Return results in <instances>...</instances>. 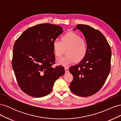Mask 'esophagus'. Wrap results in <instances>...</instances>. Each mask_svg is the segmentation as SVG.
I'll list each match as a JSON object with an SVG mask.
<instances>
[{
    "label": "esophagus",
    "instance_id": "34e87169",
    "mask_svg": "<svg viewBox=\"0 0 121 121\" xmlns=\"http://www.w3.org/2000/svg\"><path fill=\"white\" fill-rule=\"evenodd\" d=\"M65 73H69V68H68L65 67Z\"/></svg>",
    "mask_w": 121,
    "mask_h": 121
}]
</instances>
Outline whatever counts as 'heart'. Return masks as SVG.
<instances>
[{
    "mask_svg": "<svg viewBox=\"0 0 121 121\" xmlns=\"http://www.w3.org/2000/svg\"><path fill=\"white\" fill-rule=\"evenodd\" d=\"M55 56L60 57L65 50L66 56L57 60L59 65L67 66L75 60L80 62L85 58L88 52L86 42L76 33L69 32L60 37V41L55 40L52 42Z\"/></svg>",
    "mask_w": 121,
    "mask_h": 121,
    "instance_id": "heart-1",
    "label": "heart"
}]
</instances>
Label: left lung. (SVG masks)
Wrapping results in <instances>:
<instances>
[{
  "mask_svg": "<svg viewBox=\"0 0 121 121\" xmlns=\"http://www.w3.org/2000/svg\"><path fill=\"white\" fill-rule=\"evenodd\" d=\"M88 46L85 58L69 68L73 76L69 85L72 92L81 97L94 94L104 85L111 70L112 51L107 39L98 30L88 25L79 24Z\"/></svg>",
  "mask_w": 121,
  "mask_h": 121,
  "instance_id": "8db88e82",
  "label": "left lung"
}]
</instances>
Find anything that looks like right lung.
Masks as SVG:
<instances>
[{
  "mask_svg": "<svg viewBox=\"0 0 121 121\" xmlns=\"http://www.w3.org/2000/svg\"><path fill=\"white\" fill-rule=\"evenodd\" d=\"M59 26L41 24L28 28L13 45L12 67L18 85L35 97L52 92L55 81L65 73L61 65L53 68L52 42L63 32Z\"/></svg>",
  "mask_w": 121,
  "mask_h": 121,
  "instance_id": "right-lung-1",
  "label": "right lung"
}]
</instances>
